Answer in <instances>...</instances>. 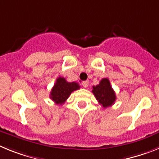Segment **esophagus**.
<instances>
[{
  "instance_id": "esophagus-1",
  "label": "esophagus",
  "mask_w": 159,
  "mask_h": 159,
  "mask_svg": "<svg viewBox=\"0 0 159 159\" xmlns=\"http://www.w3.org/2000/svg\"><path fill=\"white\" fill-rule=\"evenodd\" d=\"M82 85L84 88H88V81H84V82H82Z\"/></svg>"
}]
</instances>
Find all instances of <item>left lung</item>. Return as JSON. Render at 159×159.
<instances>
[{
	"mask_svg": "<svg viewBox=\"0 0 159 159\" xmlns=\"http://www.w3.org/2000/svg\"><path fill=\"white\" fill-rule=\"evenodd\" d=\"M92 88V93L99 104L103 107H108L114 104L116 99V95L107 78L102 79L99 84L96 86H93Z\"/></svg>",
	"mask_w": 159,
	"mask_h": 159,
	"instance_id": "8db88e82",
	"label": "left lung"
}]
</instances>
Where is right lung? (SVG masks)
Masks as SVG:
<instances>
[{"mask_svg":"<svg viewBox=\"0 0 159 159\" xmlns=\"http://www.w3.org/2000/svg\"><path fill=\"white\" fill-rule=\"evenodd\" d=\"M78 83L67 82L64 77H58L50 93V98L57 104L62 105L74 91L80 89Z\"/></svg>","mask_w":159,"mask_h":159,"instance_id":"1","label":"right lung"}]
</instances>
